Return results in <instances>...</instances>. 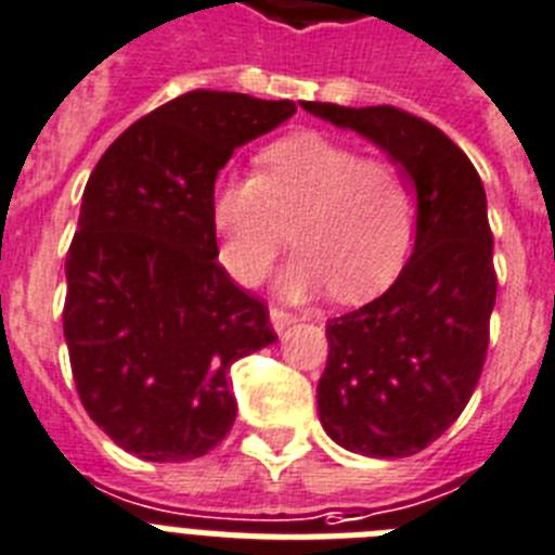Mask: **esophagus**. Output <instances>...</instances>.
Instances as JSON below:
<instances>
[{
    "label": "esophagus",
    "mask_w": 555,
    "mask_h": 555,
    "mask_svg": "<svg viewBox=\"0 0 555 555\" xmlns=\"http://www.w3.org/2000/svg\"><path fill=\"white\" fill-rule=\"evenodd\" d=\"M269 320H272V328L278 331V334H283L288 325L297 323V314H292V311H283V309H269Z\"/></svg>",
    "instance_id": "obj_1"
}]
</instances>
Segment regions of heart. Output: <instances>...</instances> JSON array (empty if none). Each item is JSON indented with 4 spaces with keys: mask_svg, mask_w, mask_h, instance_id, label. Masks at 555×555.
<instances>
[{
    "mask_svg": "<svg viewBox=\"0 0 555 555\" xmlns=\"http://www.w3.org/2000/svg\"><path fill=\"white\" fill-rule=\"evenodd\" d=\"M258 163V177L230 173L210 196L221 260L235 281L263 278L288 241L283 219H295L300 249L278 278L283 297L334 286L343 300H364L390 286L415 235V191L399 165L362 159L314 131L272 142Z\"/></svg>",
    "mask_w": 555,
    "mask_h": 555,
    "instance_id": "heart-1",
    "label": "heart"
}]
</instances>
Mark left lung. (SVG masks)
<instances>
[{
    "label": "left lung",
    "instance_id": "obj_1",
    "mask_svg": "<svg viewBox=\"0 0 555 555\" xmlns=\"http://www.w3.org/2000/svg\"><path fill=\"white\" fill-rule=\"evenodd\" d=\"M300 106L371 140L415 188L413 255L385 295L328 320L317 385L331 440L367 457H410L457 421L486 362L496 300L486 191L468 156L410 112Z\"/></svg>",
    "mask_w": 555,
    "mask_h": 555
}]
</instances>
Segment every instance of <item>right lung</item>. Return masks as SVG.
<instances>
[{
    "instance_id": "add662e5",
    "label": "right lung",
    "mask_w": 555,
    "mask_h": 555,
    "mask_svg": "<svg viewBox=\"0 0 555 555\" xmlns=\"http://www.w3.org/2000/svg\"><path fill=\"white\" fill-rule=\"evenodd\" d=\"M292 101L196 89L122 131L83 188L66 253L64 339L80 404L142 461H193L235 421L230 367L278 339L230 281L210 221L232 151Z\"/></svg>"
}]
</instances>
